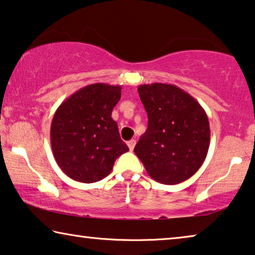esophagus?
<instances>
[{
	"mask_svg": "<svg viewBox=\"0 0 255 255\" xmlns=\"http://www.w3.org/2000/svg\"><path fill=\"white\" fill-rule=\"evenodd\" d=\"M128 149H130V151H133V148H134V146H135V140H134V139H131V140H128Z\"/></svg>",
	"mask_w": 255,
	"mask_h": 255,
	"instance_id": "obj_1",
	"label": "esophagus"
}]
</instances>
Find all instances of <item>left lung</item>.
<instances>
[{"label": "left lung", "instance_id": "left-lung-1", "mask_svg": "<svg viewBox=\"0 0 255 255\" xmlns=\"http://www.w3.org/2000/svg\"><path fill=\"white\" fill-rule=\"evenodd\" d=\"M138 93L148 125L134 153L156 182H183L200 169L208 154L210 125L207 114L190 94L174 85H140Z\"/></svg>", "mask_w": 255, "mask_h": 255}]
</instances>
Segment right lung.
I'll return each mask as SVG.
<instances>
[{"mask_svg": "<svg viewBox=\"0 0 255 255\" xmlns=\"http://www.w3.org/2000/svg\"><path fill=\"white\" fill-rule=\"evenodd\" d=\"M122 86L94 83L65 100L51 124V146L58 166L71 179L93 183L113 170L115 160L128 151L111 117Z\"/></svg>", "mask_w": 255, "mask_h": 255, "instance_id": "right-lung-1", "label": "right lung"}]
</instances>
